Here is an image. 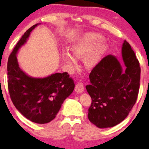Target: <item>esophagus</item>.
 I'll return each mask as SVG.
<instances>
[{"label":"esophagus","instance_id":"obj_1","mask_svg":"<svg viewBox=\"0 0 149 149\" xmlns=\"http://www.w3.org/2000/svg\"><path fill=\"white\" fill-rule=\"evenodd\" d=\"M85 90L84 85L82 82H79L77 83L76 86H75V91L77 93H83Z\"/></svg>","mask_w":149,"mask_h":149}]
</instances>
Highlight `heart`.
Instances as JSON below:
<instances>
[{
	"label": "heart",
	"instance_id": "1",
	"mask_svg": "<svg viewBox=\"0 0 149 149\" xmlns=\"http://www.w3.org/2000/svg\"><path fill=\"white\" fill-rule=\"evenodd\" d=\"M103 38L98 34L89 32L83 35L80 40L74 45L72 48V55L77 59H81L85 57L89 56L94 50L97 48V47L101 43ZM106 50L105 45H100L97 48L92 59L91 60V64H94L97 60H98L102 56ZM68 52L64 53V58L66 62L67 66L69 68H73L77 66V62L76 59Z\"/></svg>",
	"mask_w": 149,
	"mask_h": 149
}]
</instances>
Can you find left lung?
Here are the masks:
<instances>
[{
	"label": "left lung",
	"instance_id": "obj_1",
	"mask_svg": "<svg viewBox=\"0 0 149 149\" xmlns=\"http://www.w3.org/2000/svg\"><path fill=\"white\" fill-rule=\"evenodd\" d=\"M121 64L113 55L104 57L91 70L86 85L91 97L88 119L99 128L112 127L129 115L137 100L140 67L130 45L124 40Z\"/></svg>",
	"mask_w": 149,
	"mask_h": 149
}]
</instances>
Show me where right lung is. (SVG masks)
<instances>
[{
	"label": "right lung",
	"mask_w": 149,
	"mask_h": 149,
	"mask_svg": "<svg viewBox=\"0 0 149 149\" xmlns=\"http://www.w3.org/2000/svg\"><path fill=\"white\" fill-rule=\"evenodd\" d=\"M38 24L32 26L24 33L9 56L7 83L10 97L16 109L30 121L44 124L55 119L64 101L72 93L74 83L66 72L34 78L20 68L16 55Z\"/></svg>",
	"instance_id": "add662e5"
}]
</instances>
